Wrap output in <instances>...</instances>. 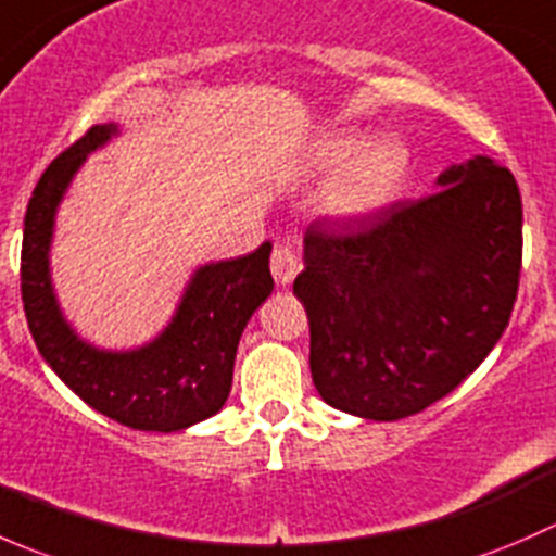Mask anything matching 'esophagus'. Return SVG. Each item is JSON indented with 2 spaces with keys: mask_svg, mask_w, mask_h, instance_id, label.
Returning <instances> with one entry per match:
<instances>
[{
  "mask_svg": "<svg viewBox=\"0 0 556 556\" xmlns=\"http://www.w3.org/2000/svg\"><path fill=\"white\" fill-rule=\"evenodd\" d=\"M299 271H301V263H299V257H295L293 247H288V244L274 247V252H271L274 279H277L279 285H290Z\"/></svg>",
  "mask_w": 556,
  "mask_h": 556,
  "instance_id": "1",
  "label": "esophagus"
}]
</instances>
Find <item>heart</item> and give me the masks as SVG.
I'll use <instances>...</instances> for the list:
<instances>
[{
    "mask_svg": "<svg viewBox=\"0 0 556 556\" xmlns=\"http://www.w3.org/2000/svg\"><path fill=\"white\" fill-rule=\"evenodd\" d=\"M314 169L336 174L325 212L336 220H366L384 210L408 174V153L392 139L368 144L363 134L339 131L314 148Z\"/></svg>",
    "mask_w": 556,
    "mask_h": 556,
    "instance_id": "1",
    "label": "heart"
}]
</instances>
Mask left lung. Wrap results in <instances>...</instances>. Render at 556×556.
<instances>
[{"label": "left lung", "mask_w": 556, "mask_h": 556, "mask_svg": "<svg viewBox=\"0 0 556 556\" xmlns=\"http://www.w3.org/2000/svg\"><path fill=\"white\" fill-rule=\"evenodd\" d=\"M439 190L346 228L312 223L293 293L309 317V366L328 406L392 422L468 379L511 319L521 195L486 155Z\"/></svg>", "instance_id": "left-lung-1"}]
</instances>
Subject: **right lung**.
Segmentation results:
<instances>
[{"mask_svg":"<svg viewBox=\"0 0 556 556\" xmlns=\"http://www.w3.org/2000/svg\"><path fill=\"white\" fill-rule=\"evenodd\" d=\"M115 134V123L88 128L39 177L24 217L21 295L39 355L75 395L126 428L174 433L228 401L242 330L274 290L271 242L195 268L172 323L144 346L110 352L83 341L53 293L50 242L72 177Z\"/></svg>","mask_w":556,"mask_h":556,"instance_id":"1","label":"right lung"}]
</instances>
